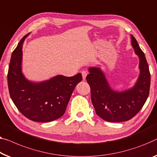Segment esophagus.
<instances>
[{"mask_svg":"<svg viewBox=\"0 0 157 157\" xmlns=\"http://www.w3.org/2000/svg\"><path fill=\"white\" fill-rule=\"evenodd\" d=\"M82 75L83 80H85V79H86V75H87V72H86V71H83L82 72Z\"/></svg>","mask_w":157,"mask_h":157,"instance_id":"1","label":"esophagus"}]
</instances>
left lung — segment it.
<instances>
[{
  "label": "left lung",
  "mask_w": 157,
  "mask_h": 157,
  "mask_svg": "<svg viewBox=\"0 0 157 157\" xmlns=\"http://www.w3.org/2000/svg\"><path fill=\"white\" fill-rule=\"evenodd\" d=\"M131 44L140 59V75L132 88L123 92L113 90L99 67H90V74L86 78L91 88V99L96 113L109 122H123L133 118L141 110L149 96L150 73L148 63L132 34Z\"/></svg>",
  "instance_id": "8db88e82"
}]
</instances>
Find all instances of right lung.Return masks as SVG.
Masks as SVG:
<instances>
[{"mask_svg": "<svg viewBox=\"0 0 157 157\" xmlns=\"http://www.w3.org/2000/svg\"><path fill=\"white\" fill-rule=\"evenodd\" d=\"M23 37L12 53L8 85L12 100L17 109L35 122H50L65 113L72 93L82 81L81 73L72 77L56 75L48 80L34 82L22 72Z\"/></svg>", "mask_w": 157, "mask_h": 157, "instance_id": "1", "label": "right lung"}]
</instances>
